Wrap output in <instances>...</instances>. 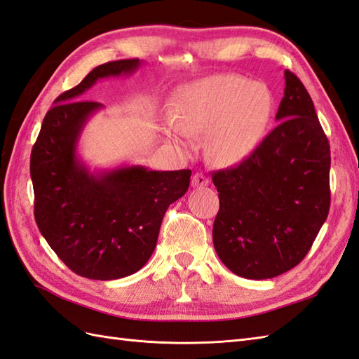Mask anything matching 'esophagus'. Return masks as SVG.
<instances>
[{"mask_svg":"<svg viewBox=\"0 0 359 359\" xmlns=\"http://www.w3.org/2000/svg\"><path fill=\"white\" fill-rule=\"evenodd\" d=\"M208 183H210V180H208V177L203 176L202 172H196L193 176V180H191V185L194 188H205Z\"/></svg>","mask_w":359,"mask_h":359,"instance_id":"obj_1","label":"esophagus"}]
</instances>
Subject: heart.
<instances>
[{"instance_id":"obj_1","label":"heart","mask_w":359,"mask_h":359,"mask_svg":"<svg viewBox=\"0 0 359 359\" xmlns=\"http://www.w3.org/2000/svg\"><path fill=\"white\" fill-rule=\"evenodd\" d=\"M272 108L273 96L263 82L212 74L182 90L168 135L187 147L191 135L208 131V153L220 163H236L260 144Z\"/></svg>"}]
</instances>
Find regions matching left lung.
I'll return each mask as SVG.
<instances>
[{
  "label": "left lung",
  "mask_w": 359,
  "mask_h": 359,
  "mask_svg": "<svg viewBox=\"0 0 359 359\" xmlns=\"http://www.w3.org/2000/svg\"><path fill=\"white\" fill-rule=\"evenodd\" d=\"M275 127L236 168L212 172L220 210L215 252L249 280L285 273L303 260L330 208V147L312 99L292 72Z\"/></svg>",
  "instance_id": "1"
}]
</instances>
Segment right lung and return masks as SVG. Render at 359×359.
Here are the masks:
<instances>
[{
    "instance_id": "add662e5",
    "label": "right lung",
    "mask_w": 359,
    "mask_h": 359,
    "mask_svg": "<svg viewBox=\"0 0 359 359\" xmlns=\"http://www.w3.org/2000/svg\"><path fill=\"white\" fill-rule=\"evenodd\" d=\"M139 60L97 65L81 84L56 97L32 148L30 177L35 220L56 255L90 280H116L149 260L162 219L188 191L191 170L153 171L119 166L90 171L78 142L87 121L102 104L81 101L97 79L130 74Z\"/></svg>"
}]
</instances>
